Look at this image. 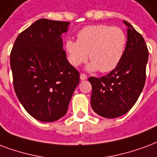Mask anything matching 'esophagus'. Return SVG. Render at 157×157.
Segmentation results:
<instances>
[{"label": "esophagus", "instance_id": "1", "mask_svg": "<svg viewBox=\"0 0 157 157\" xmlns=\"http://www.w3.org/2000/svg\"><path fill=\"white\" fill-rule=\"evenodd\" d=\"M80 78H81V81H84V80L87 79V76L85 73H81V75H80Z\"/></svg>", "mask_w": 157, "mask_h": 157}]
</instances>
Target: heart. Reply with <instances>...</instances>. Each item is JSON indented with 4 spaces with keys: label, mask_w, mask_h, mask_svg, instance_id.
I'll return each mask as SVG.
<instances>
[{
    "label": "heart",
    "mask_w": 157,
    "mask_h": 157,
    "mask_svg": "<svg viewBox=\"0 0 157 157\" xmlns=\"http://www.w3.org/2000/svg\"><path fill=\"white\" fill-rule=\"evenodd\" d=\"M77 40H67L66 50L69 63L74 67L89 58L90 70L109 72L117 67L124 55L126 35L122 29L106 25L85 27L77 33Z\"/></svg>",
    "instance_id": "obj_1"
}]
</instances>
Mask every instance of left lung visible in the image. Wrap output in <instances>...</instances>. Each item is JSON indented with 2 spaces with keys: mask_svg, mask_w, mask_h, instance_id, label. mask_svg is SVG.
I'll list each match as a JSON object with an SVG mask.
<instances>
[{
  "mask_svg": "<svg viewBox=\"0 0 157 157\" xmlns=\"http://www.w3.org/2000/svg\"><path fill=\"white\" fill-rule=\"evenodd\" d=\"M124 22L128 26V41L120 63L106 76L88 79L92 109L104 118H117L130 110L145 85L147 47L141 33Z\"/></svg>",
  "mask_w": 157,
  "mask_h": 157,
  "instance_id": "left-lung-1",
  "label": "left lung"
}]
</instances>
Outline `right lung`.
<instances>
[{"mask_svg": "<svg viewBox=\"0 0 157 157\" xmlns=\"http://www.w3.org/2000/svg\"><path fill=\"white\" fill-rule=\"evenodd\" d=\"M70 23L40 19L18 35L10 52L13 84L18 99L33 118L53 122L65 115L80 81L69 63L62 33Z\"/></svg>", "mask_w": 157, "mask_h": 157, "instance_id": "1", "label": "right lung"}]
</instances>
